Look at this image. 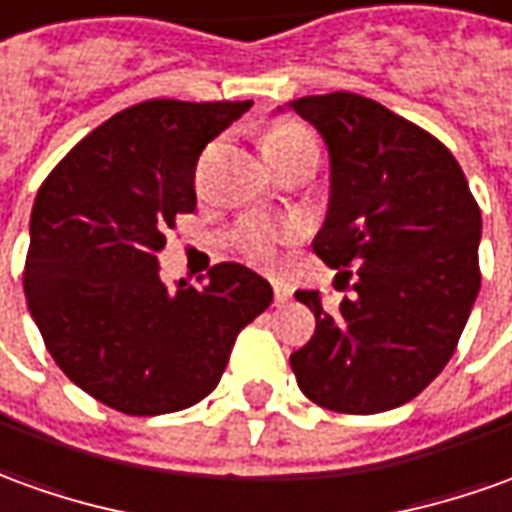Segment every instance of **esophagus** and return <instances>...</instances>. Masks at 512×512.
Wrapping results in <instances>:
<instances>
[{
  "label": "esophagus",
  "mask_w": 512,
  "mask_h": 512,
  "mask_svg": "<svg viewBox=\"0 0 512 512\" xmlns=\"http://www.w3.org/2000/svg\"><path fill=\"white\" fill-rule=\"evenodd\" d=\"M273 298H276V306H284V303L292 301V287L284 284V281H273Z\"/></svg>",
  "instance_id": "1"
}]
</instances>
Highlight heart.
<instances>
[{
  "mask_svg": "<svg viewBox=\"0 0 512 512\" xmlns=\"http://www.w3.org/2000/svg\"><path fill=\"white\" fill-rule=\"evenodd\" d=\"M264 155L267 161H284L292 155L303 153H317V142L312 136V130L301 125V122H292V119H278L270 128L264 130L262 139ZM276 242L278 234L262 225H253L248 231V250L256 262H273L276 256Z\"/></svg>",
  "mask_w": 512,
  "mask_h": 512,
  "instance_id": "obj_1",
  "label": "heart"
}]
</instances>
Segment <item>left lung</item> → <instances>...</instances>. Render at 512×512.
Returning <instances> with one entry per match:
<instances>
[{"instance_id":"left-lung-1","label":"left lung","mask_w":512,"mask_h":512,"mask_svg":"<svg viewBox=\"0 0 512 512\" xmlns=\"http://www.w3.org/2000/svg\"><path fill=\"white\" fill-rule=\"evenodd\" d=\"M290 108L329 147V211L312 248L340 276L357 267V295L334 315L317 290L295 292L315 334L290 365L317 407L393 410L446 368L477 301V200L457 158L379 102L334 91Z\"/></svg>"}]
</instances>
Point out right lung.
<instances>
[{
    "label": "right lung",
    "instance_id": "add662e5",
    "mask_svg": "<svg viewBox=\"0 0 512 512\" xmlns=\"http://www.w3.org/2000/svg\"><path fill=\"white\" fill-rule=\"evenodd\" d=\"M245 102L147 100L74 144L30 217L24 295L58 368L125 415H164L209 396L236 334L273 287L245 264H214L169 290L158 250L197 206L195 167Z\"/></svg>",
    "mask_w": 512,
    "mask_h": 512
}]
</instances>
